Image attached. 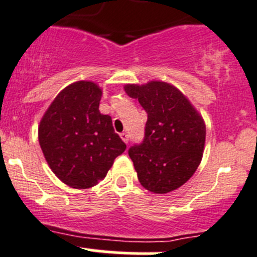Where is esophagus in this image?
<instances>
[{"label": "esophagus", "instance_id": "esophagus-1", "mask_svg": "<svg viewBox=\"0 0 257 257\" xmlns=\"http://www.w3.org/2000/svg\"><path fill=\"white\" fill-rule=\"evenodd\" d=\"M120 137L122 139V141L125 142V144H127V142H128V135L126 134V132H122V134H120Z\"/></svg>", "mask_w": 257, "mask_h": 257}]
</instances>
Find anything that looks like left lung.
<instances>
[{"label": "left lung", "instance_id": "1", "mask_svg": "<svg viewBox=\"0 0 257 257\" xmlns=\"http://www.w3.org/2000/svg\"><path fill=\"white\" fill-rule=\"evenodd\" d=\"M123 88L147 112L144 141L128 150L140 184L154 194L179 189L201 162L206 139L204 118L171 83L150 81L127 83Z\"/></svg>", "mask_w": 257, "mask_h": 257}]
</instances>
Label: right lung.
Instances as JSON below:
<instances>
[{
  "label": "right lung",
  "mask_w": 257,
  "mask_h": 257,
  "mask_svg": "<svg viewBox=\"0 0 257 257\" xmlns=\"http://www.w3.org/2000/svg\"><path fill=\"white\" fill-rule=\"evenodd\" d=\"M102 90L92 81L63 88L39 125V141L53 174L73 189H90L103 180L126 145L111 116L98 110Z\"/></svg>",
  "instance_id": "right-lung-1"
}]
</instances>
